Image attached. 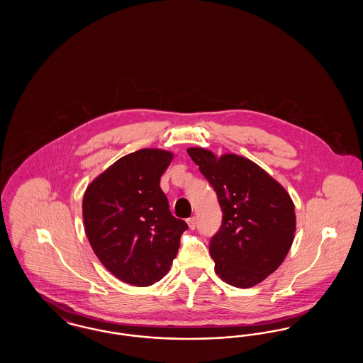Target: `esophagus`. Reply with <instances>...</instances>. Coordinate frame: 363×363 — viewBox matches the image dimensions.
<instances>
[{
    "instance_id": "1",
    "label": "esophagus",
    "mask_w": 363,
    "mask_h": 363,
    "mask_svg": "<svg viewBox=\"0 0 363 363\" xmlns=\"http://www.w3.org/2000/svg\"><path fill=\"white\" fill-rule=\"evenodd\" d=\"M186 223L189 225L190 230H194V228H196V218H189V219L186 220Z\"/></svg>"
}]
</instances>
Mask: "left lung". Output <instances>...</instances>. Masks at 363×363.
I'll return each instance as SVG.
<instances>
[{"instance_id": "left-lung-1", "label": "left lung", "mask_w": 363, "mask_h": 363, "mask_svg": "<svg viewBox=\"0 0 363 363\" xmlns=\"http://www.w3.org/2000/svg\"><path fill=\"white\" fill-rule=\"evenodd\" d=\"M188 154L218 194L223 212L211 240L215 271L225 283L249 289L275 272L293 245L296 216L289 191L259 164L201 147Z\"/></svg>"}]
</instances>
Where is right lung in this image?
I'll use <instances>...</instances> for the list:
<instances>
[{
    "mask_svg": "<svg viewBox=\"0 0 363 363\" xmlns=\"http://www.w3.org/2000/svg\"><path fill=\"white\" fill-rule=\"evenodd\" d=\"M174 154L143 148L122 156L84 191L83 220L104 268L123 283L145 287L164 277L188 225L174 218L160 177Z\"/></svg>",
    "mask_w": 363,
    "mask_h": 363,
    "instance_id": "add662e5",
    "label": "right lung"
}]
</instances>
